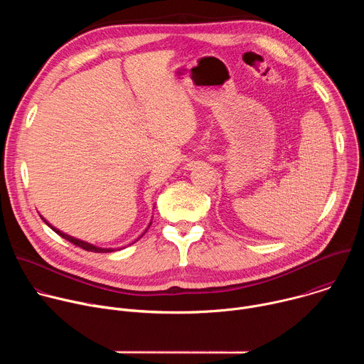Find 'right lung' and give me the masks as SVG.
Segmentation results:
<instances>
[{
    "label": "right lung",
    "mask_w": 364,
    "mask_h": 364,
    "mask_svg": "<svg viewBox=\"0 0 364 364\" xmlns=\"http://www.w3.org/2000/svg\"><path fill=\"white\" fill-rule=\"evenodd\" d=\"M40 218L43 219V222H44V223H46V225H47L50 229H53V230H55V232H56L59 236L65 237L66 240L72 242L73 245H76V246H79V247H83V249H85V250H87V252H96V253H108V252H115V250H121V249H122V247H119V249H118V247H99V246H96V245H92V243H89V242L80 240V239H77V237H73V236H70V235H68V233H65V232L59 230L58 228L51 226V225H50V223H48V222H47V220L43 218V216H40ZM151 223H152V222H149L148 228L151 226ZM148 228L145 229V232L148 230ZM145 232H144V233H142L139 237H142V236L145 235ZM139 237H138V239H139ZM138 239H136V240H138ZM136 240H135V242H136Z\"/></svg>",
    "instance_id": "right-lung-1"
}]
</instances>
